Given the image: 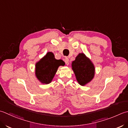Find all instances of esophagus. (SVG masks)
<instances>
[{"label": "esophagus", "mask_w": 128, "mask_h": 128, "mask_svg": "<svg viewBox=\"0 0 128 128\" xmlns=\"http://www.w3.org/2000/svg\"><path fill=\"white\" fill-rule=\"evenodd\" d=\"M64 62H66V66H69V59L68 58H66L64 59Z\"/></svg>", "instance_id": "esophagus-1"}]
</instances>
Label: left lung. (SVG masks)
Returning a JSON list of instances; mask_svg holds the SVG:
<instances>
[{
    "instance_id": "obj_1",
    "label": "left lung",
    "mask_w": 128,
    "mask_h": 128,
    "mask_svg": "<svg viewBox=\"0 0 128 128\" xmlns=\"http://www.w3.org/2000/svg\"><path fill=\"white\" fill-rule=\"evenodd\" d=\"M73 70L78 83L84 86L90 82L95 76V66L89 58L84 53H79L72 63Z\"/></svg>"
}]
</instances>
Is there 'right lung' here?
Here are the masks:
<instances>
[{
    "label": "right lung",
    "mask_w": 128,
    "mask_h": 128,
    "mask_svg": "<svg viewBox=\"0 0 128 128\" xmlns=\"http://www.w3.org/2000/svg\"><path fill=\"white\" fill-rule=\"evenodd\" d=\"M64 65L61 59L55 58L52 52H48L46 56L36 64V76L42 84L50 83L59 66Z\"/></svg>",
    "instance_id": "obj_1"
}]
</instances>
